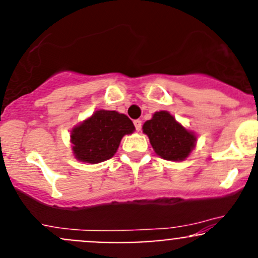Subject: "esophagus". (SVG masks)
Wrapping results in <instances>:
<instances>
[{
	"label": "esophagus",
	"mask_w": 258,
	"mask_h": 258,
	"mask_svg": "<svg viewBox=\"0 0 258 258\" xmlns=\"http://www.w3.org/2000/svg\"><path fill=\"white\" fill-rule=\"evenodd\" d=\"M134 123H135V127H136L137 131H140V130H141V127H142V121H140V119H136Z\"/></svg>",
	"instance_id": "obj_1"
}]
</instances>
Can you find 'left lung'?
I'll return each mask as SVG.
<instances>
[{"label": "left lung", "mask_w": 258, "mask_h": 258, "mask_svg": "<svg viewBox=\"0 0 258 258\" xmlns=\"http://www.w3.org/2000/svg\"><path fill=\"white\" fill-rule=\"evenodd\" d=\"M156 155L167 161H183L196 147L194 131L179 123L168 111H158L142 126Z\"/></svg>", "instance_id": "obj_1"}]
</instances>
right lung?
<instances>
[{
  "mask_svg": "<svg viewBox=\"0 0 258 258\" xmlns=\"http://www.w3.org/2000/svg\"><path fill=\"white\" fill-rule=\"evenodd\" d=\"M134 131V123L126 114L98 110L71 130L72 153L81 162H103L113 157L122 137Z\"/></svg>",
  "mask_w": 258,
  "mask_h": 258,
  "instance_id": "1",
  "label": "right lung"
}]
</instances>
